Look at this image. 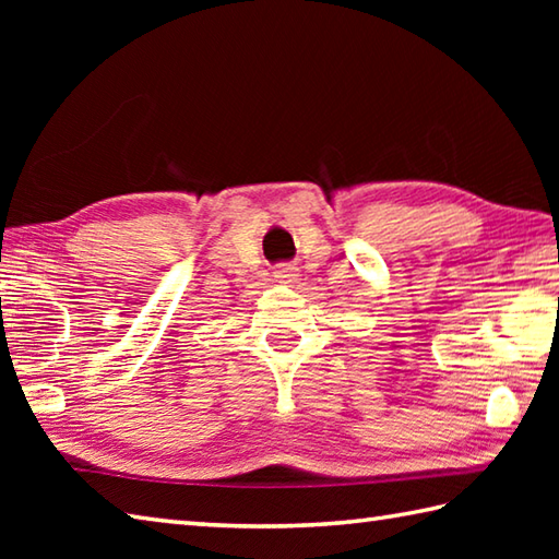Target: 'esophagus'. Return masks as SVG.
<instances>
[{
    "mask_svg": "<svg viewBox=\"0 0 559 559\" xmlns=\"http://www.w3.org/2000/svg\"><path fill=\"white\" fill-rule=\"evenodd\" d=\"M298 276H300L298 266H293V264H283L273 271V278H276L278 283H295L298 281Z\"/></svg>",
    "mask_w": 559,
    "mask_h": 559,
    "instance_id": "obj_1",
    "label": "esophagus"
}]
</instances>
